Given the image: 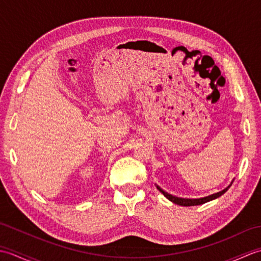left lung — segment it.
<instances>
[{
    "mask_svg": "<svg viewBox=\"0 0 261 261\" xmlns=\"http://www.w3.org/2000/svg\"><path fill=\"white\" fill-rule=\"evenodd\" d=\"M232 182H233V180L231 181V184L224 188L223 191L221 192H218L215 194H212V195H208L206 197H202V198H181V197H176V196H173L171 194H168L167 192H165L164 190H162L159 186H157V188L159 190V192H162L164 194L165 197H167L170 202H173L177 205H181V206H194V205H201V204H204L206 202H210V201H213V199L220 197L221 195H223V194L229 190L230 186L232 185Z\"/></svg>",
    "mask_w": 261,
    "mask_h": 261,
    "instance_id": "8db88e82",
    "label": "left lung"
}]
</instances>
